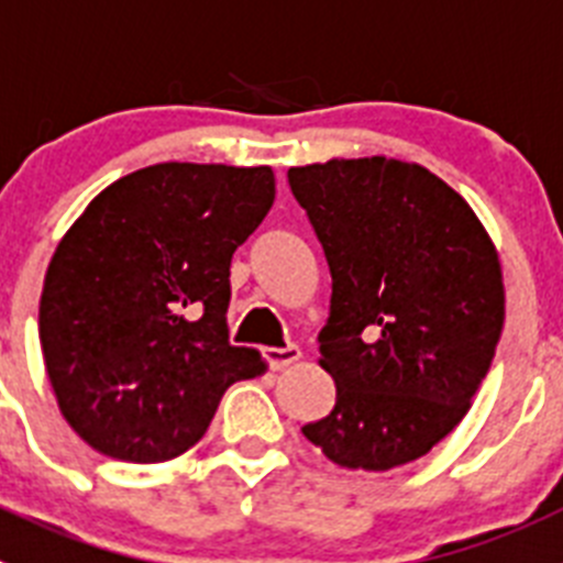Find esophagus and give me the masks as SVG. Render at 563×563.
I'll return each instance as SVG.
<instances>
[{
	"mask_svg": "<svg viewBox=\"0 0 563 563\" xmlns=\"http://www.w3.org/2000/svg\"><path fill=\"white\" fill-rule=\"evenodd\" d=\"M263 358L269 362L272 369H283L300 358V347H294V344H288V347H266Z\"/></svg>",
	"mask_w": 563,
	"mask_h": 563,
	"instance_id": "obj_1",
	"label": "esophagus"
}]
</instances>
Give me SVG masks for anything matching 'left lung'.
Returning <instances> with one entry per match:
<instances>
[{
    "mask_svg": "<svg viewBox=\"0 0 563 563\" xmlns=\"http://www.w3.org/2000/svg\"><path fill=\"white\" fill-rule=\"evenodd\" d=\"M331 269L319 364L331 415L302 434L344 468L387 471L432 452L471 407L505 322L488 232L415 162L364 156L288 170Z\"/></svg>",
    "mask_w": 563,
    "mask_h": 563,
    "instance_id": "obj_1",
    "label": "left lung"
}]
</instances>
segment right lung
I'll return each instance as SVG.
<instances>
[{
  "mask_svg": "<svg viewBox=\"0 0 563 563\" xmlns=\"http://www.w3.org/2000/svg\"><path fill=\"white\" fill-rule=\"evenodd\" d=\"M275 201L272 168L162 162L109 185L60 238L38 339L69 427L106 457L165 463L266 362L230 344L232 252Z\"/></svg>",
  "mask_w": 563,
  "mask_h": 563,
  "instance_id": "obj_1",
  "label": "right lung"
}]
</instances>
